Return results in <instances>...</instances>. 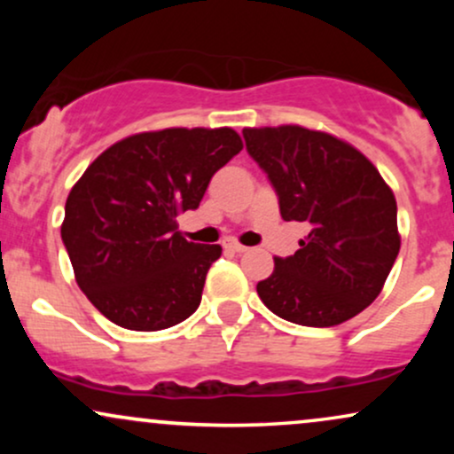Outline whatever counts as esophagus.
Returning <instances> with one entry per match:
<instances>
[{
	"mask_svg": "<svg viewBox=\"0 0 454 454\" xmlns=\"http://www.w3.org/2000/svg\"><path fill=\"white\" fill-rule=\"evenodd\" d=\"M223 247L231 249V252H234V254L247 252V247H245V245H241V243H237V241H226V243H223Z\"/></svg>",
	"mask_w": 454,
	"mask_h": 454,
	"instance_id": "1",
	"label": "esophagus"
}]
</instances>
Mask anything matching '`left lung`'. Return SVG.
<instances>
[{"label": "left lung", "mask_w": 454, "mask_h": 454, "mask_svg": "<svg viewBox=\"0 0 454 454\" xmlns=\"http://www.w3.org/2000/svg\"><path fill=\"white\" fill-rule=\"evenodd\" d=\"M245 147L269 176L286 222L309 232L258 281L262 303L301 326H335L382 293L401 237L393 190L358 149L301 126L245 128Z\"/></svg>", "instance_id": "1"}]
</instances>
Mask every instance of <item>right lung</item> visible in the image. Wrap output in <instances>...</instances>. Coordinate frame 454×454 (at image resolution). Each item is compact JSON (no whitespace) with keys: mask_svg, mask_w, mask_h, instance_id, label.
Masks as SVG:
<instances>
[{"mask_svg":"<svg viewBox=\"0 0 454 454\" xmlns=\"http://www.w3.org/2000/svg\"><path fill=\"white\" fill-rule=\"evenodd\" d=\"M243 140L232 128H168L128 137L70 190L61 239L78 288L129 331H161L198 309L220 245L190 243L176 215L198 209Z\"/></svg>","mask_w":454,"mask_h":454,"instance_id":"add662e5","label":"right lung"}]
</instances>
